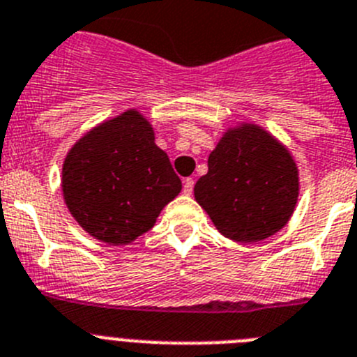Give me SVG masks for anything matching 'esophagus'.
Wrapping results in <instances>:
<instances>
[{
	"mask_svg": "<svg viewBox=\"0 0 357 357\" xmlns=\"http://www.w3.org/2000/svg\"><path fill=\"white\" fill-rule=\"evenodd\" d=\"M192 190H194V179H192V178L183 179V192H185L187 196H190Z\"/></svg>",
	"mask_w": 357,
	"mask_h": 357,
	"instance_id": "esophagus-1",
	"label": "esophagus"
}]
</instances>
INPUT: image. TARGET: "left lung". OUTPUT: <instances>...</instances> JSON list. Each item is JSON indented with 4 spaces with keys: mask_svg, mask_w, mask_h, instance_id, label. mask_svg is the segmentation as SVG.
<instances>
[{
    "mask_svg": "<svg viewBox=\"0 0 357 357\" xmlns=\"http://www.w3.org/2000/svg\"><path fill=\"white\" fill-rule=\"evenodd\" d=\"M298 190V167L286 145L244 122L228 129L210 153L194 196L225 237L259 243L287 225Z\"/></svg>",
    "mask_w": 357,
    "mask_h": 357,
    "instance_id": "left-lung-1",
    "label": "left lung"
}]
</instances>
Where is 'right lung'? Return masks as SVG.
Returning a JSON list of instances; mask_svg holds the SVG:
<instances>
[{
	"instance_id": "1",
	"label": "right lung",
	"mask_w": 357,
	"mask_h": 357,
	"mask_svg": "<svg viewBox=\"0 0 357 357\" xmlns=\"http://www.w3.org/2000/svg\"><path fill=\"white\" fill-rule=\"evenodd\" d=\"M179 192L181 179L136 109L93 127L64 158L68 210L91 237L113 246L151 230Z\"/></svg>"
}]
</instances>
